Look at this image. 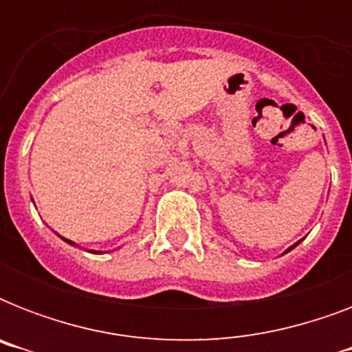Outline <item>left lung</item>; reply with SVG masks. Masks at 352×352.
I'll return each instance as SVG.
<instances>
[{"mask_svg": "<svg viewBox=\"0 0 352 352\" xmlns=\"http://www.w3.org/2000/svg\"><path fill=\"white\" fill-rule=\"evenodd\" d=\"M300 243H301V241H298V243H294V245H292V246H289V248H287V250H285L283 254H287V252H290V250H292V248H296V246L300 245Z\"/></svg>", "mask_w": 352, "mask_h": 352, "instance_id": "obj_1", "label": "left lung"}]
</instances>
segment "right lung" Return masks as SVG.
<instances>
[{"label":"right lung","instance_id":"add662e5","mask_svg":"<svg viewBox=\"0 0 352 352\" xmlns=\"http://www.w3.org/2000/svg\"><path fill=\"white\" fill-rule=\"evenodd\" d=\"M60 237H62V235H60ZM62 239L65 241V243H69V245H74V246H78V245H76V243H73V241L65 239V237H62ZM89 252H93V254H102V252H98V250H89Z\"/></svg>","mask_w":352,"mask_h":352}]
</instances>
